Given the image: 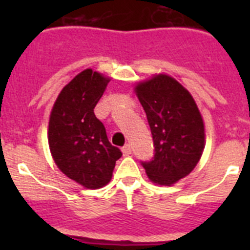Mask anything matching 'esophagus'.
<instances>
[{
	"label": "esophagus",
	"instance_id": "1",
	"mask_svg": "<svg viewBox=\"0 0 250 250\" xmlns=\"http://www.w3.org/2000/svg\"><path fill=\"white\" fill-rule=\"evenodd\" d=\"M121 150H123V154H124V155H125V156H129L130 154H131V146H130L129 144L124 145L123 149H121Z\"/></svg>",
	"mask_w": 250,
	"mask_h": 250
}]
</instances>
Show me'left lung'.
Returning a JSON list of instances; mask_svg holds the SVG:
<instances>
[{
  "label": "left lung",
  "instance_id": "8db88e82",
  "mask_svg": "<svg viewBox=\"0 0 250 250\" xmlns=\"http://www.w3.org/2000/svg\"><path fill=\"white\" fill-rule=\"evenodd\" d=\"M154 141V156L141 161L154 183L171 185L198 164L204 150V124L195 101L173 77L158 75L136 86Z\"/></svg>",
  "mask_w": 250,
  "mask_h": 250
}]
</instances>
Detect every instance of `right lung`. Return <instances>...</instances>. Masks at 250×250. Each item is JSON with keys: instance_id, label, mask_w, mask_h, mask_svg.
<instances>
[{"instance_id": "right-lung-1", "label": "right lung", "mask_w": 250, "mask_h": 250, "mask_svg": "<svg viewBox=\"0 0 250 250\" xmlns=\"http://www.w3.org/2000/svg\"><path fill=\"white\" fill-rule=\"evenodd\" d=\"M109 79L87 68L60 92L48 123V145L59 169L89 189L110 182L123 152L111 145L94 109Z\"/></svg>"}]
</instances>
